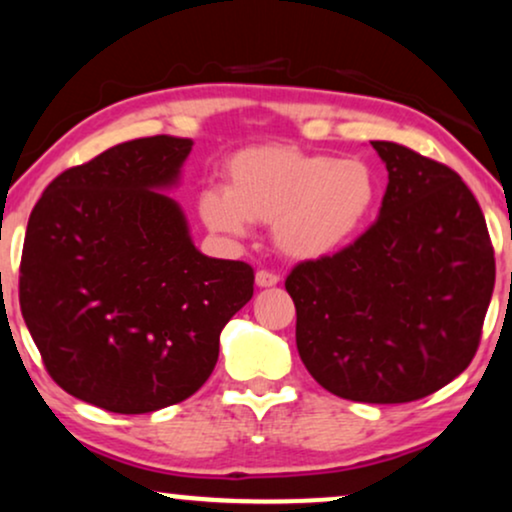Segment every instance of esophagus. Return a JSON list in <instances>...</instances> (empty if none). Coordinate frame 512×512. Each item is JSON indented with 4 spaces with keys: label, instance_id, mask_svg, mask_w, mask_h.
Returning <instances> with one entry per match:
<instances>
[{
    "label": "esophagus",
    "instance_id": "esophagus-1",
    "mask_svg": "<svg viewBox=\"0 0 512 512\" xmlns=\"http://www.w3.org/2000/svg\"><path fill=\"white\" fill-rule=\"evenodd\" d=\"M281 279L279 276H276L274 272H267V269H260V272L255 274V283L260 288H272V286H276V283H279Z\"/></svg>",
    "mask_w": 512,
    "mask_h": 512
}]
</instances>
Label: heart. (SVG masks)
Returning <instances> with one entry per match:
<instances>
[{"mask_svg":"<svg viewBox=\"0 0 512 512\" xmlns=\"http://www.w3.org/2000/svg\"><path fill=\"white\" fill-rule=\"evenodd\" d=\"M226 186L197 200L212 231L243 236L248 221L272 224L274 243L291 260H319L355 236L377 197L362 159L310 155L288 145L238 150L224 166Z\"/></svg>","mask_w":512,"mask_h":512,"instance_id":"1","label":"heart"}]
</instances>
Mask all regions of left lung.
Returning a JSON list of instances; mask_svg holds the SVG:
<instances>
[{"instance_id":"1","label":"left lung","mask_w":512,"mask_h":512,"mask_svg":"<svg viewBox=\"0 0 512 512\" xmlns=\"http://www.w3.org/2000/svg\"><path fill=\"white\" fill-rule=\"evenodd\" d=\"M389 171L379 219L288 274L307 372L357 403H410L465 372L496 281L494 248L463 178L410 147L372 143Z\"/></svg>"}]
</instances>
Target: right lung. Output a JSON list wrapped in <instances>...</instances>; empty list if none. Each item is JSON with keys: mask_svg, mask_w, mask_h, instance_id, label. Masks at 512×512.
Returning <instances> with one entry per match:
<instances>
[{"mask_svg": "<svg viewBox=\"0 0 512 512\" xmlns=\"http://www.w3.org/2000/svg\"><path fill=\"white\" fill-rule=\"evenodd\" d=\"M190 138L109 147L45 188L28 219L18 298L49 377L119 415L186 400L209 379L219 334L255 274L202 255L181 205Z\"/></svg>", "mask_w": 512, "mask_h": 512, "instance_id": "right-lung-1", "label": "right lung"}]
</instances>
